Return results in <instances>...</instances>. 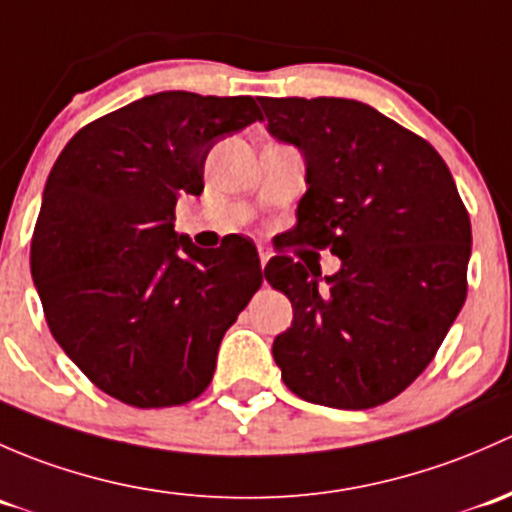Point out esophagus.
Here are the masks:
<instances>
[{"label":"esophagus","mask_w":512,"mask_h":512,"mask_svg":"<svg viewBox=\"0 0 512 512\" xmlns=\"http://www.w3.org/2000/svg\"><path fill=\"white\" fill-rule=\"evenodd\" d=\"M258 258H261V268H263L268 263V258H271V251H268V249H258Z\"/></svg>","instance_id":"esophagus-1"}]
</instances>
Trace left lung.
Wrapping results in <instances>:
<instances>
[{
	"mask_svg": "<svg viewBox=\"0 0 512 512\" xmlns=\"http://www.w3.org/2000/svg\"><path fill=\"white\" fill-rule=\"evenodd\" d=\"M258 103L268 133L305 160L293 239L340 258L333 276L291 256L268 261L266 281L293 305L273 360L305 402L377 407L426 370L461 313L468 212L439 152L370 105Z\"/></svg>",
	"mask_w": 512,
	"mask_h": 512,
	"instance_id": "8db88e82",
	"label": "left lung"
}]
</instances>
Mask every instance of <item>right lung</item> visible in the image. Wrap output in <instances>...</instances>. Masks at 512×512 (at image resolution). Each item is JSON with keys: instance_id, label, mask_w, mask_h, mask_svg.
<instances>
[{"instance_id": "right-lung-1", "label": "right lung", "mask_w": 512, "mask_h": 512, "mask_svg": "<svg viewBox=\"0 0 512 512\" xmlns=\"http://www.w3.org/2000/svg\"><path fill=\"white\" fill-rule=\"evenodd\" d=\"M261 120L251 96L165 91L78 130L44 187L31 278L51 335L98 389L140 409L192 402L263 281L256 246L175 231L209 150Z\"/></svg>"}]
</instances>
